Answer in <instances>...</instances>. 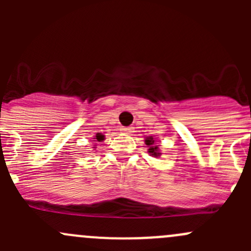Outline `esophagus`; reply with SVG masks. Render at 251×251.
<instances>
[{"label": "esophagus", "mask_w": 251, "mask_h": 251, "mask_svg": "<svg viewBox=\"0 0 251 251\" xmlns=\"http://www.w3.org/2000/svg\"><path fill=\"white\" fill-rule=\"evenodd\" d=\"M121 131L127 133V135H130V133L133 132V127H121Z\"/></svg>", "instance_id": "obj_1"}]
</instances>
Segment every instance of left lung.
I'll list each match as a JSON object with an SVG mask.
<instances>
[{"mask_svg":"<svg viewBox=\"0 0 251 251\" xmlns=\"http://www.w3.org/2000/svg\"><path fill=\"white\" fill-rule=\"evenodd\" d=\"M146 144L148 146V153L151 154V156H160V151H159V146L155 143V140L153 138V136H149L147 137L146 140Z\"/></svg>","mask_w":251,"mask_h":251,"instance_id":"left-lung-1","label":"left lung"}]
</instances>
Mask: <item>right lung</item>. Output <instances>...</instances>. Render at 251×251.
<instances>
[{
  "label": "right lung",
  "mask_w": 251,
  "mask_h": 251,
  "mask_svg": "<svg viewBox=\"0 0 251 251\" xmlns=\"http://www.w3.org/2000/svg\"><path fill=\"white\" fill-rule=\"evenodd\" d=\"M95 140L97 141V142H100V141L104 140V136L100 135V133H97V135H96V138H95Z\"/></svg>",
  "instance_id": "obj_1"
}]
</instances>
